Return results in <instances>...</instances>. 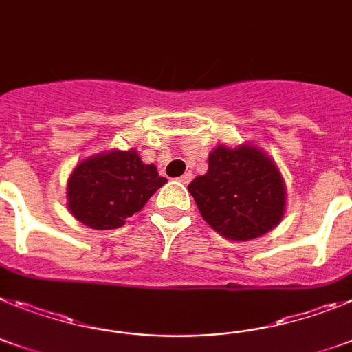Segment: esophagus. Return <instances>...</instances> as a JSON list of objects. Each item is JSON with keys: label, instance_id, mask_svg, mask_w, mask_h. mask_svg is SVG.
<instances>
[{"label": "esophagus", "instance_id": "esophagus-1", "mask_svg": "<svg viewBox=\"0 0 352 352\" xmlns=\"http://www.w3.org/2000/svg\"><path fill=\"white\" fill-rule=\"evenodd\" d=\"M191 179H193V173H184V175L180 177V182H182V184H189V182H191Z\"/></svg>", "mask_w": 352, "mask_h": 352}]
</instances>
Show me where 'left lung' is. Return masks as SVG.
<instances>
[{
  "label": "left lung",
  "instance_id": "1",
  "mask_svg": "<svg viewBox=\"0 0 352 352\" xmlns=\"http://www.w3.org/2000/svg\"><path fill=\"white\" fill-rule=\"evenodd\" d=\"M201 218L232 241H250L276 227L285 186L276 164L255 146H218L209 170L188 186Z\"/></svg>",
  "mask_w": 352,
  "mask_h": 352
}]
</instances>
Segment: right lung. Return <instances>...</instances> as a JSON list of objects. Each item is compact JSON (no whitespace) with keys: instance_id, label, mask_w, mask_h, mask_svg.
Segmentation results:
<instances>
[{"instance_id":"1","label":"right lung","mask_w":352,"mask_h":352,"mask_svg":"<svg viewBox=\"0 0 352 352\" xmlns=\"http://www.w3.org/2000/svg\"><path fill=\"white\" fill-rule=\"evenodd\" d=\"M166 184L154 164L136 151H113L79 163L67 184V206L76 219L96 230L122 227Z\"/></svg>"}]
</instances>
